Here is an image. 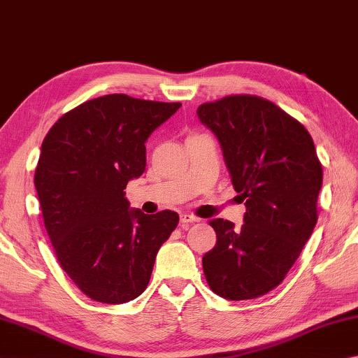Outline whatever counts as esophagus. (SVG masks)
<instances>
[{
    "label": "esophagus",
    "instance_id": "obj_1",
    "mask_svg": "<svg viewBox=\"0 0 358 358\" xmlns=\"http://www.w3.org/2000/svg\"><path fill=\"white\" fill-rule=\"evenodd\" d=\"M199 222V218L195 215H190V214H180V223H182V227H187L189 223H196Z\"/></svg>",
    "mask_w": 358,
    "mask_h": 358
}]
</instances>
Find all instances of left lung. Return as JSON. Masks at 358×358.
Wrapping results in <instances>:
<instances>
[{
  "label": "left lung",
  "instance_id": "left-lung-1",
  "mask_svg": "<svg viewBox=\"0 0 358 358\" xmlns=\"http://www.w3.org/2000/svg\"><path fill=\"white\" fill-rule=\"evenodd\" d=\"M220 143L245 203L241 229L215 218L217 243L203 256L212 291L228 300L267 294L285 280L317 222L322 165L302 124L267 99L228 96L198 106Z\"/></svg>",
  "mask_w": 358,
  "mask_h": 358
}]
</instances>
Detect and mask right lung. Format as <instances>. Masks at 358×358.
I'll return each instance as SVG.
<instances>
[{"instance_id":"obj_1","label":"right lung","mask_w":358,"mask_h":358,"mask_svg":"<svg viewBox=\"0 0 358 358\" xmlns=\"http://www.w3.org/2000/svg\"><path fill=\"white\" fill-rule=\"evenodd\" d=\"M179 108L108 94L66 113L43 138L34 173L43 223L62 271L96 302L140 296L178 227L173 210L130 209L124 189L144 173L149 135Z\"/></svg>"}]
</instances>
